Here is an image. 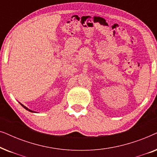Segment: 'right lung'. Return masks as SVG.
<instances>
[{
	"instance_id": "1",
	"label": "right lung",
	"mask_w": 157,
	"mask_h": 157,
	"mask_svg": "<svg viewBox=\"0 0 157 157\" xmlns=\"http://www.w3.org/2000/svg\"><path fill=\"white\" fill-rule=\"evenodd\" d=\"M20 104H21V103H20ZM21 106H22L23 107V108H24V109H26V110H28V111H31V112H34V111H32V110H31V109H28V108H27V107H25V106H23V105L22 104H21Z\"/></svg>"
}]
</instances>
